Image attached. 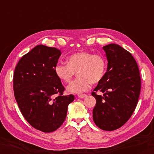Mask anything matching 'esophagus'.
Segmentation results:
<instances>
[{
	"mask_svg": "<svg viewBox=\"0 0 154 154\" xmlns=\"http://www.w3.org/2000/svg\"><path fill=\"white\" fill-rule=\"evenodd\" d=\"M86 96H87V94H79V95H78V97H79V98H84V97H85Z\"/></svg>",
	"mask_w": 154,
	"mask_h": 154,
	"instance_id": "obj_1",
	"label": "esophagus"
}]
</instances>
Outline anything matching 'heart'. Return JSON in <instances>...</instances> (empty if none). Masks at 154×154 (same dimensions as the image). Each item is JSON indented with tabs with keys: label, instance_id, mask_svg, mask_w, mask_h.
Masks as SVG:
<instances>
[{
	"label": "heart",
	"instance_id": "heart-1",
	"mask_svg": "<svg viewBox=\"0 0 154 154\" xmlns=\"http://www.w3.org/2000/svg\"><path fill=\"white\" fill-rule=\"evenodd\" d=\"M66 63H57L54 68L56 76L62 83H68L77 72L76 80L67 86L66 91L79 94L87 91L92 83L101 82L106 75L107 62L102 54L91 52H75L66 59Z\"/></svg>",
	"mask_w": 154,
	"mask_h": 154
}]
</instances>
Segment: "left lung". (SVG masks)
Listing matches in <instances>:
<instances>
[{"instance_id":"8db88e82","label":"left lung","mask_w":154,"mask_h":154,"mask_svg":"<svg viewBox=\"0 0 154 154\" xmlns=\"http://www.w3.org/2000/svg\"><path fill=\"white\" fill-rule=\"evenodd\" d=\"M108 61L103 80L94 89L93 121L100 129L112 131L123 126L133 113L141 90L140 71L130 52L117 44L103 47ZM97 91L103 95L96 94Z\"/></svg>"}]
</instances>
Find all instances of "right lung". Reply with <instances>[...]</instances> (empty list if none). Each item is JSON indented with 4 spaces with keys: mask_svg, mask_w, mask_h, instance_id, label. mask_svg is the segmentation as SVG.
<instances>
[{
    "mask_svg": "<svg viewBox=\"0 0 154 154\" xmlns=\"http://www.w3.org/2000/svg\"><path fill=\"white\" fill-rule=\"evenodd\" d=\"M62 52L55 48L36 45L24 54L14 69V97L23 116L35 129L51 132L66 119L73 94L63 95L64 86L54 71ZM59 94L56 98L53 95Z\"/></svg>",
    "mask_w": 154,
    "mask_h": 154,
    "instance_id": "add662e5",
    "label": "right lung"
}]
</instances>
